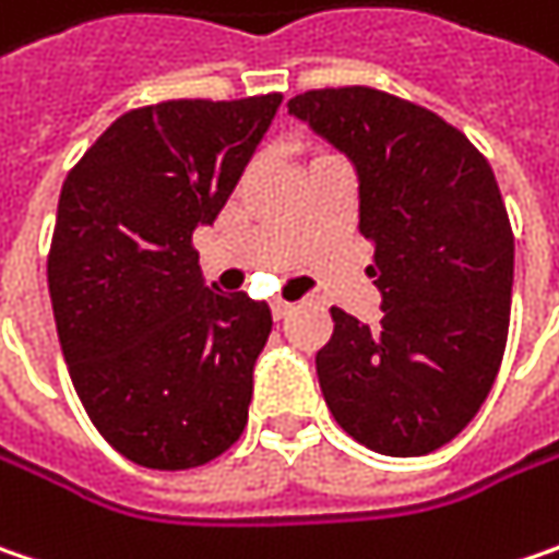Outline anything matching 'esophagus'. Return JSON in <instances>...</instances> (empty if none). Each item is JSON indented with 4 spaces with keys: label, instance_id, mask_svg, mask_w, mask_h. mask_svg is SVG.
<instances>
[{
    "label": "esophagus",
    "instance_id": "1",
    "mask_svg": "<svg viewBox=\"0 0 559 559\" xmlns=\"http://www.w3.org/2000/svg\"><path fill=\"white\" fill-rule=\"evenodd\" d=\"M270 308H273V318H276V321H283V318H289V314H293V301H273V305H270Z\"/></svg>",
    "mask_w": 559,
    "mask_h": 559
}]
</instances>
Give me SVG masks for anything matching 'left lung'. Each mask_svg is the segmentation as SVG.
Instances as JSON below:
<instances>
[{"label": "left lung", "mask_w": 559, "mask_h": 559, "mask_svg": "<svg viewBox=\"0 0 559 559\" xmlns=\"http://www.w3.org/2000/svg\"><path fill=\"white\" fill-rule=\"evenodd\" d=\"M289 112L349 156L383 318L330 308L318 352L336 425L383 456H425L478 415L500 371L513 229L485 154L437 112L374 87H323Z\"/></svg>", "instance_id": "8db88e82"}]
</instances>
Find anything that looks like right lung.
<instances>
[{"label":"right lung","instance_id":"1","mask_svg":"<svg viewBox=\"0 0 559 559\" xmlns=\"http://www.w3.org/2000/svg\"><path fill=\"white\" fill-rule=\"evenodd\" d=\"M283 94L131 109L74 163L49 298L78 400L144 468L216 460L248 425L270 308L204 286L191 236L229 201Z\"/></svg>","mask_w":559,"mask_h":559}]
</instances>
